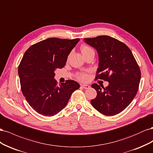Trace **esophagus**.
Masks as SVG:
<instances>
[{
  "label": "esophagus",
  "mask_w": 153,
  "mask_h": 153,
  "mask_svg": "<svg viewBox=\"0 0 153 153\" xmlns=\"http://www.w3.org/2000/svg\"><path fill=\"white\" fill-rule=\"evenodd\" d=\"M81 86L85 89H88L90 88V86L89 85H86V84H81Z\"/></svg>",
  "instance_id": "esophagus-1"
}]
</instances>
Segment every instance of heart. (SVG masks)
Returning a JSON list of instances; mask_svg holds the SVG:
<instances>
[{"mask_svg":"<svg viewBox=\"0 0 153 153\" xmlns=\"http://www.w3.org/2000/svg\"><path fill=\"white\" fill-rule=\"evenodd\" d=\"M80 50H81V52L83 54V55H84L86 53H89V52H91V51L93 50H92L90 47H89V46L84 45H82V47H80ZM77 78L80 80L86 81L88 79V78H89V76H88L87 74H85V73H81L78 74V75H77Z\"/></svg>","mask_w":153,"mask_h":153,"instance_id":"obj_1","label":"heart"}]
</instances>
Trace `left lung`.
Returning a JSON list of instances; mask_svg holds the SVG:
<instances>
[{
    "mask_svg": "<svg viewBox=\"0 0 153 153\" xmlns=\"http://www.w3.org/2000/svg\"><path fill=\"white\" fill-rule=\"evenodd\" d=\"M84 40L98 53L96 78L109 82L105 88L97 84L91 85L97 96L91 103L105 115L118 114L131 103L137 93L141 77L140 68L130 49L117 39L100 36Z\"/></svg>",
    "mask_w": 153,
    "mask_h": 153,
    "instance_id": "8db88e82",
    "label": "left lung"
}]
</instances>
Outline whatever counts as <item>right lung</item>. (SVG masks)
I'll list each match as a JSON object with an SVG mask.
<instances>
[{
  "instance_id": "add662e5",
  "label": "right lung",
  "mask_w": 153,
  "mask_h": 153,
  "mask_svg": "<svg viewBox=\"0 0 153 153\" xmlns=\"http://www.w3.org/2000/svg\"><path fill=\"white\" fill-rule=\"evenodd\" d=\"M48 38L27 50L18 66L21 90L27 102L36 112L53 116L61 111L75 90L78 82L68 80L59 85L54 71L65 66L68 56L79 41Z\"/></svg>"
}]
</instances>
